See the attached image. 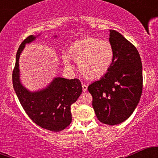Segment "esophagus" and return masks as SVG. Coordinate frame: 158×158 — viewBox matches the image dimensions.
<instances>
[{
    "label": "esophagus",
    "mask_w": 158,
    "mask_h": 158,
    "mask_svg": "<svg viewBox=\"0 0 158 158\" xmlns=\"http://www.w3.org/2000/svg\"><path fill=\"white\" fill-rule=\"evenodd\" d=\"M82 90L84 92L87 91V90H88V86H87V85L82 84Z\"/></svg>",
    "instance_id": "esophagus-1"
}]
</instances>
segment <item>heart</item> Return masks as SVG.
<instances>
[{
	"instance_id": "obj_1",
	"label": "heart",
	"mask_w": 158,
	"mask_h": 158,
	"mask_svg": "<svg viewBox=\"0 0 158 158\" xmlns=\"http://www.w3.org/2000/svg\"><path fill=\"white\" fill-rule=\"evenodd\" d=\"M68 56L77 63L79 72L88 79L104 77L114 64L115 52L110 41L95 37H86L70 46ZM64 64L70 68L68 57H63Z\"/></svg>"
}]
</instances>
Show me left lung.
Masks as SVG:
<instances>
[{
    "label": "left lung",
    "instance_id": "obj_1",
    "mask_svg": "<svg viewBox=\"0 0 158 158\" xmlns=\"http://www.w3.org/2000/svg\"><path fill=\"white\" fill-rule=\"evenodd\" d=\"M109 41L115 52L114 64L88 90L93 97L97 119L115 126L128 119L138 104L143 90V68L138 50L119 32L110 30Z\"/></svg>",
    "mask_w": 158,
    "mask_h": 158
}]
</instances>
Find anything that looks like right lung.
<instances>
[{"label":"right lung","mask_w":158,"mask_h":158,"mask_svg":"<svg viewBox=\"0 0 158 158\" xmlns=\"http://www.w3.org/2000/svg\"><path fill=\"white\" fill-rule=\"evenodd\" d=\"M35 36L29 35L18 49L15 64L12 71V84L16 95L26 114L36 125L59 132L66 128L72 121L71 105L77 100L82 91L78 79L56 78L44 90L30 93L21 85L19 80V60L25 44L31 42Z\"/></svg>","instance_id":"1"}]
</instances>
